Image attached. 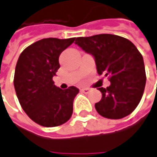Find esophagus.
I'll use <instances>...</instances> for the list:
<instances>
[{
    "label": "esophagus",
    "mask_w": 157,
    "mask_h": 157,
    "mask_svg": "<svg viewBox=\"0 0 157 157\" xmlns=\"http://www.w3.org/2000/svg\"><path fill=\"white\" fill-rule=\"evenodd\" d=\"M81 92L83 93H90V89H88V88H83V89L81 90Z\"/></svg>",
    "instance_id": "34e87169"
}]
</instances>
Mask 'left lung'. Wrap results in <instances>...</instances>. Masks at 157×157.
I'll return each instance as SVG.
<instances>
[{
    "mask_svg": "<svg viewBox=\"0 0 157 157\" xmlns=\"http://www.w3.org/2000/svg\"><path fill=\"white\" fill-rule=\"evenodd\" d=\"M94 57L98 74L109 76L110 85L101 87L97 112L107 119L129 115L138 105L146 86L143 56L128 39L111 34L79 36L75 42Z\"/></svg>",
    "mask_w": 157,
    "mask_h": 157,
    "instance_id": "1",
    "label": "left lung"
}]
</instances>
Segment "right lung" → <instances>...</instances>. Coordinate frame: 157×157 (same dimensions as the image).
I'll use <instances>...</instances> for the list:
<instances>
[{"label":"right lung","instance_id":"obj_1","mask_svg":"<svg viewBox=\"0 0 157 157\" xmlns=\"http://www.w3.org/2000/svg\"><path fill=\"white\" fill-rule=\"evenodd\" d=\"M75 37L38 40L22 51L15 68L14 88L26 114L38 125L56 127L73 114V103L79 89L70 86L62 90L53 77L60 67L59 56Z\"/></svg>","mask_w":157,"mask_h":157}]
</instances>
